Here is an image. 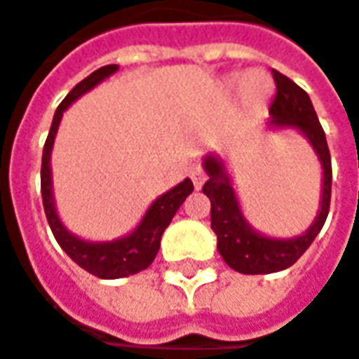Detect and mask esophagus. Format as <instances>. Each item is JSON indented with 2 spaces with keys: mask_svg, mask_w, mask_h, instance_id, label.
I'll list each match as a JSON object with an SVG mask.
<instances>
[{
  "mask_svg": "<svg viewBox=\"0 0 359 359\" xmlns=\"http://www.w3.org/2000/svg\"><path fill=\"white\" fill-rule=\"evenodd\" d=\"M189 177H191V182H194L196 189H200L202 186H204V182H206V173H204V168H202L200 163H194V165L189 168Z\"/></svg>",
  "mask_w": 359,
  "mask_h": 359,
  "instance_id": "obj_1",
  "label": "esophagus"
}]
</instances>
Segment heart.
<instances>
[{
	"label": "heart",
	"instance_id": "b5f03b06",
	"mask_svg": "<svg viewBox=\"0 0 359 359\" xmlns=\"http://www.w3.org/2000/svg\"><path fill=\"white\" fill-rule=\"evenodd\" d=\"M228 82L234 86V84H241V95L242 99L248 100V102H259L264 100L271 93H273V81L266 72L262 70H250L246 72L244 76L241 74H234L230 76Z\"/></svg>",
	"mask_w": 359,
	"mask_h": 359
}]
</instances>
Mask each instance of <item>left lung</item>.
<instances>
[{"instance_id":"1","label":"left lung","mask_w":359,"mask_h":359,"mask_svg":"<svg viewBox=\"0 0 359 359\" xmlns=\"http://www.w3.org/2000/svg\"><path fill=\"white\" fill-rule=\"evenodd\" d=\"M273 79L277 84V95L271 102V118L266 121V125L269 129H295L311 143L323 170L321 202L313 224L303 234L293 238L264 236L244 218L238 196L234 191L222 157L212 153L206 155L204 170L208 173V182L202 191L210 198L212 204L210 216L212 230L218 236V252L230 269L242 275H269L295 264L325 224L332 200V157L313 102L301 86H297L295 82L280 74L278 70H273Z\"/></svg>"}]
</instances>
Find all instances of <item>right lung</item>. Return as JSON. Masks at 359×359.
<instances>
[{
    "instance_id": "right-lung-1",
    "label": "right lung",
    "mask_w": 359,
    "mask_h": 359,
    "mask_svg": "<svg viewBox=\"0 0 359 359\" xmlns=\"http://www.w3.org/2000/svg\"><path fill=\"white\" fill-rule=\"evenodd\" d=\"M117 70V64L102 66L99 70H95L93 74H88L84 81L79 82L66 95V99L58 104V109L54 113L52 127H50L48 139H46L44 153H42V202H44L46 218H48V224L52 228V234L70 259L74 260L81 269H84L86 273L99 278H123L129 277V275H137L143 269H147L153 259L157 257V250L161 246V236H163L165 228L170 226L171 218L175 216L180 206L186 202L189 194L194 191L191 180L186 177L182 184H177L170 191L161 194L153 202L133 232H129L127 236L115 238V241H84V238H79L76 234H72L62 224V220L56 212L54 191H52V165H50L52 147H54V139L58 133L60 121H62L64 111L74 100L81 99L84 93L93 90L99 82L109 79Z\"/></svg>"
}]
</instances>
